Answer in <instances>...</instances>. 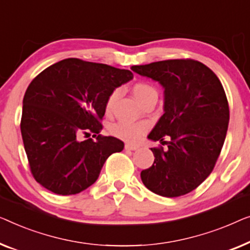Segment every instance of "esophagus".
<instances>
[{
    "label": "esophagus",
    "mask_w": 250,
    "mask_h": 250,
    "mask_svg": "<svg viewBox=\"0 0 250 250\" xmlns=\"http://www.w3.org/2000/svg\"><path fill=\"white\" fill-rule=\"evenodd\" d=\"M125 148L126 150H136V149H138V146H137V145H132V144H125Z\"/></svg>",
    "instance_id": "34e87169"
}]
</instances>
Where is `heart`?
Wrapping results in <instances>:
<instances>
[{
	"instance_id": "heart-1",
	"label": "heart",
	"mask_w": 250,
	"mask_h": 250,
	"mask_svg": "<svg viewBox=\"0 0 250 250\" xmlns=\"http://www.w3.org/2000/svg\"><path fill=\"white\" fill-rule=\"evenodd\" d=\"M132 94L136 97V100L139 102L140 104L144 105V103L150 98L154 95H157L156 89L154 88L152 85L147 83H136L132 86ZM119 95L118 90H113L108 95L106 103H105V110L106 112H110L113 107L114 102L117 100ZM149 129V125L146 121H139V122H126V121H120L118 124L112 125L111 133L114 137L119 139L125 140V142L130 143H137L140 138L145 135L147 130Z\"/></svg>"
}]
</instances>
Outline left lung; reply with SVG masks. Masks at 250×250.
Listing matches in <instances>:
<instances>
[{
    "label": "left lung",
    "instance_id": "obj_1",
    "mask_svg": "<svg viewBox=\"0 0 250 250\" xmlns=\"http://www.w3.org/2000/svg\"><path fill=\"white\" fill-rule=\"evenodd\" d=\"M131 69L164 87V114L148 138L167 147L150 148L155 160L140 173L143 184L163 197L188 194L213 171L226 140L230 111L222 83L208 66L191 59Z\"/></svg>",
    "mask_w": 250,
    "mask_h": 250
}]
</instances>
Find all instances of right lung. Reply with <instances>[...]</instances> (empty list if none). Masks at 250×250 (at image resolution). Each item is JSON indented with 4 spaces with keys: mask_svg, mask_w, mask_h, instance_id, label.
Wrapping results in <instances>:
<instances>
[{
    "mask_svg": "<svg viewBox=\"0 0 250 250\" xmlns=\"http://www.w3.org/2000/svg\"><path fill=\"white\" fill-rule=\"evenodd\" d=\"M132 78L130 70L73 58L35 77L23 96L20 129L38 184L68 196L97 180L107 157L125 147L120 139L100 133L105 103L112 91Z\"/></svg>",
    "mask_w": 250,
    "mask_h": 250,
    "instance_id": "1",
    "label": "right lung"
}]
</instances>
